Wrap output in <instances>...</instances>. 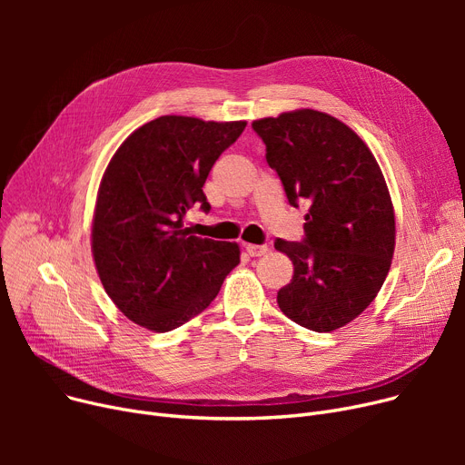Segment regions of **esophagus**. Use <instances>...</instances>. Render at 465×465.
Returning <instances> with one entry per match:
<instances>
[{
	"label": "esophagus",
	"instance_id": "esophagus-1",
	"mask_svg": "<svg viewBox=\"0 0 465 465\" xmlns=\"http://www.w3.org/2000/svg\"><path fill=\"white\" fill-rule=\"evenodd\" d=\"M245 251L249 252V256L256 258V256H263L270 249H267V245H247Z\"/></svg>",
	"mask_w": 465,
	"mask_h": 465
}]
</instances>
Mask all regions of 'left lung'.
<instances>
[{
    "mask_svg": "<svg viewBox=\"0 0 465 465\" xmlns=\"http://www.w3.org/2000/svg\"><path fill=\"white\" fill-rule=\"evenodd\" d=\"M288 203H309L302 242L277 239L294 277L281 311L312 331H331L365 311L388 275L396 245L392 200L371 151L343 122L312 109L252 122Z\"/></svg>",
    "mask_w": 465,
    "mask_h": 465,
    "instance_id": "obj_1",
    "label": "left lung"
}]
</instances>
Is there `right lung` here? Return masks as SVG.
<instances>
[{
  "mask_svg": "<svg viewBox=\"0 0 465 465\" xmlns=\"http://www.w3.org/2000/svg\"><path fill=\"white\" fill-rule=\"evenodd\" d=\"M247 122L167 114L137 128L109 162L97 192L92 254L114 305L151 331H171L216 298L239 247L192 235L183 218L209 171Z\"/></svg>",
  "mask_w": 465,
  "mask_h": 465,
  "instance_id": "right-lung-1",
  "label": "right lung"
}]
</instances>
